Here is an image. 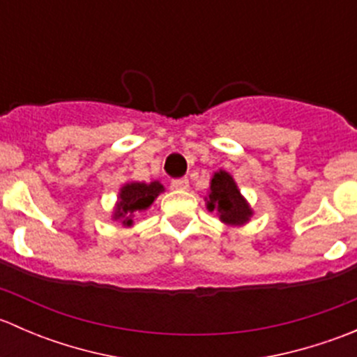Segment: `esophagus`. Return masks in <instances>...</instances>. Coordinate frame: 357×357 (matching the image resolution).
<instances>
[{
	"label": "esophagus",
	"mask_w": 357,
	"mask_h": 357,
	"mask_svg": "<svg viewBox=\"0 0 357 357\" xmlns=\"http://www.w3.org/2000/svg\"><path fill=\"white\" fill-rule=\"evenodd\" d=\"M171 186L176 190H188L190 188V181L186 178H178V179H172Z\"/></svg>",
	"instance_id": "obj_1"
}]
</instances>
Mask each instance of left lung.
Instances as JSON below:
<instances>
[{
  "mask_svg": "<svg viewBox=\"0 0 357 357\" xmlns=\"http://www.w3.org/2000/svg\"><path fill=\"white\" fill-rule=\"evenodd\" d=\"M207 207L208 211H218L219 218L226 225H243L252 214L233 178L225 171L215 172L212 178Z\"/></svg>",
  "mask_w": 357,
  "mask_h": 357,
  "instance_id": "1",
  "label": "left lung"
}]
</instances>
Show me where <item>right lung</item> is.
Segmentation results:
<instances>
[{"label": "right lung", "mask_w": 357, "mask_h": 357, "mask_svg": "<svg viewBox=\"0 0 357 357\" xmlns=\"http://www.w3.org/2000/svg\"><path fill=\"white\" fill-rule=\"evenodd\" d=\"M164 190V186L158 181L150 183H129L121 190V197H119V204L115 207V219L124 218L122 225H131L132 212L145 211L146 207L152 205V202L157 199L158 193Z\"/></svg>", "instance_id": "1"}]
</instances>
